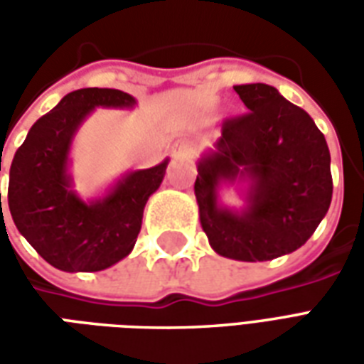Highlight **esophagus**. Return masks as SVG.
<instances>
[{"mask_svg":"<svg viewBox=\"0 0 364 364\" xmlns=\"http://www.w3.org/2000/svg\"><path fill=\"white\" fill-rule=\"evenodd\" d=\"M191 151H193V142H191V140H183V142H179L175 146L173 154L175 156H187Z\"/></svg>","mask_w":364,"mask_h":364,"instance_id":"obj_1","label":"esophagus"}]
</instances>
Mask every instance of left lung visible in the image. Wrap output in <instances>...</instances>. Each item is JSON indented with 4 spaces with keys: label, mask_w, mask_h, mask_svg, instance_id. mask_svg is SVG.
I'll return each instance as SVG.
<instances>
[{
    "label": "left lung",
    "mask_w": 364,
    "mask_h": 364,
    "mask_svg": "<svg viewBox=\"0 0 364 364\" xmlns=\"http://www.w3.org/2000/svg\"><path fill=\"white\" fill-rule=\"evenodd\" d=\"M247 111L222 122L218 150L198 161L195 181L200 224L216 253L269 261L308 242L331 203L329 150L310 114L267 83L234 85ZM247 174L250 206L220 209L218 183Z\"/></svg>",
    "instance_id": "obj_1"
}]
</instances>
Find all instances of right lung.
<instances>
[{
    "label": "right lung",
    "mask_w": 364,
    "mask_h": 364,
    "mask_svg": "<svg viewBox=\"0 0 364 364\" xmlns=\"http://www.w3.org/2000/svg\"><path fill=\"white\" fill-rule=\"evenodd\" d=\"M130 105L134 99L119 90L72 91L36 120L15 151L7 189L9 213L36 253L60 271H101L127 257L140 234L146 200L164 179L167 161L130 173L93 205L68 189V150L85 114L95 107Z\"/></svg>",
    "instance_id": "right-lung-1"
}]
</instances>
